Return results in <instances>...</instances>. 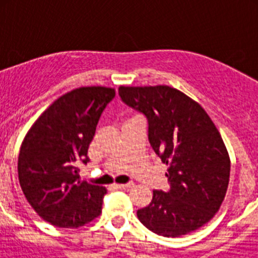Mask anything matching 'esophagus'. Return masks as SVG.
Here are the masks:
<instances>
[{
  "instance_id": "34e87169",
  "label": "esophagus",
  "mask_w": 258,
  "mask_h": 258,
  "mask_svg": "<svg viewBox=\"0 0 258 258\" xmlns=\"http://www.w3.org/2000/svg\"><path fill=\"white\" fill-rule=\"evenodd\" d=\"M116 187L120 188V190H126V188H131L133 186V183H121V184H115Z\"/></svg>"
}]
</instances>
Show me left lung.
Masks as SVG:
<instances>
[{
    "label": "left lung",
    "mask_w": 258,
    "mask_h": 258,
    "mask_svg": "<svg viewBox=\"0 0 258 258\" xmlns=\"http://www.w3.org/2000/svg\"><path fill=\"white\" fill-rule=\"evenodd\" d=\"M118 95L146 116L150 145L169 165V190H154L138 220L166 238L195 231L218 212L229 186L230 157L220 132L199 103L170 86H120Z\"/></svg>",
    "instance_id": "1"
}]
</instances>
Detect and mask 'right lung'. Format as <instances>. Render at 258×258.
<instances>
[{"label":"right lung","instance_id":"right-lung-1","mask_svg":"<svg viewBox=\"0 0 258 258\" xmlns=\"http://www.w3.org/2000/svg\"><path fill=\"white\" fill-rule=\"evenodd\" d=\"M115 89L86 86L58 98L32 125L20 147L18 175L24 197L42 220L80 227L102 213L107 190L81 181L79 165Z\"/></svg>","mask_w":258,"mask_h":258}]
</instances>
